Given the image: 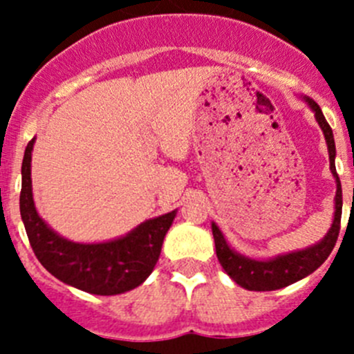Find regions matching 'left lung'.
Returning <instances> with one entry per match:
<instances>
[{"label": "left lung", "instance_id": "1", "mask_svg": "<svg viewBox=\"0 0 354 354\" xmlns=\"http://www.w3.org/2000/svg\"><path fill=\"white\" fill-rule=\"evenodd\" d=\"M303 101L308 104V108L315 113V120L326 137L327 151H329L330 173L335 180V197H334V219L327 231L326 236L315 245L308 248L296 250V252L283 253V255L272 257L267 260L250 259V257L241 255L236 250L231 248L230 243L224 238L223 231L219 230L216 223H212L214 243H216L217 260L226 270L227 276L240 284L241 288L248 291H274V289L286 288L303 277L310 276L313 270L319 269L327 257L330 255L335 241L339 236V226H341V214H342V190L341 181H339L337 171H335V144L332 128L324 118L322 109L319 108L313 99L303 95Z\"/></svg>", "mask_w": 354, "mask_h": 354}]
</instances>
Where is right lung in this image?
I'll return each mask as SVG.
<instances>
[{
  "label": "right lung",
  "mask_w": 354,
  "mask_h": 354,
  "mask_svg": "<svg viewBox=\"0 0 354 354\" xmlns=\"http://www.w3.org/2000/svg\"><path fill=\"white\" fill-rule=\"evenodd\" d=\"M35 137L22 162V216L28 241L39 262L62 283L91 295L113 296L140 286L159 260L160 248L178 210L147 219L130 233L101 243H78L56 233L39 216L32 195L30 162Z\"/></svg>",
  "instance_id": "obj_1"
}]
</instances>
